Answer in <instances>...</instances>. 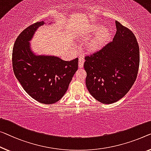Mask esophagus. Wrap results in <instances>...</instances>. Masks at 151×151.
Returning a JSON list of instances; mask_svg holds the SVG:
<instances>
[{"label": "esophagus", "mask_w": 151, "mask_h": 151, "mask_svg": "<svg viewBox=\"0 0 151 151\" xmlns=\"http://www.w3.org/2000/svg\"><path fill=\"white\" fill-rule=\"evenodd\" d=\"M84 62H85L84 58H83V56L79 57V58H78V68H83V64H84Z\"/></svg>", "instance_id": "1"}]
</instances>
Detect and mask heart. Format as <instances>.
I'll use <instances>...</instances> for the list:
<instances>
[{"label":"heart","mask_w":151,"mask_h":151,"mask_svg":"<svg viewBox=\"0 0 151 151\" xmlns=\"http://www.w3.org/2000/svg\"><path fill=\"white\" fill-rule=\"evenodd\" d=\"M89 35H96L89 44L90 50L97 51L102 48L109 42L111 36V32L109 28H103L100 24H94L89 28Z\"/></svg>","instance_id":"b5f03b06"}]
</instances>
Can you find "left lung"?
Returning <instances> with one entry per match:
<instances>
[{"instance_id": "1", "label": "left lung", "mask_w": 151, "mask_h": 151, "mask_svg": "<svg viewBox=\"0 0 151 151\" xmlns=\"http://www.w3.org/2000/svg\"><path fill=\"white\" fill-rule=\"evenodd\" d=\"M113 40L85 57L87 88L103 104L122 98L136 79L140 65V49L134 33L116 21Z\"/></svg>"}]
</instances>
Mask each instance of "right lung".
Here are the masks:
<instances>
[{"mask_svg": "<svg viewBox=\"0 0 151 151\" xmlns=\"http://www.w3.org/2000/svg\"><path fill=\"white\" fill-rule=\"evenodd\" d=\"M43 21L37 22L18 36L13 48V72L26 93L42 104H51L61 99L78 69V59L64 61L50 55H37L29 40Z\"/></svg>", "mask_w": 151, "mask_h": 151, "instance_id": "add662e5", "label": "right lung"}]
</instances>
